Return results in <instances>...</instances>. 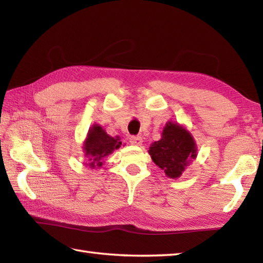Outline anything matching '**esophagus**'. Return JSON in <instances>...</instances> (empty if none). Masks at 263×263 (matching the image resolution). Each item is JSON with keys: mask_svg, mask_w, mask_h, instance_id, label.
<instances>
[{"mask_svg": "<svg viewBox=\"0 0 263 263\" xmlns=\"http://www.w3.org/2000/svg\"><path fill=\"white\" fill-rule=\"evenodd\" d=\"M130 142L132 144L140 146V144H142V138L140 136H132V137H130Z\"/></svg>", "mask_w": 263, "mask_h": 263, "instance_id": "1", "label": "esophagus"}]
</instances>
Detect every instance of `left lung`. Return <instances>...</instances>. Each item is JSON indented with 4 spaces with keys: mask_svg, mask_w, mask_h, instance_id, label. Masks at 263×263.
<instances>
[{
    "mask_svg": "<svg viewBox=\"0 0 263 263\" xmlns=\"http://www.w3.org/2000/svg\"><path fill=\"white\" fill-rule=\"evenodd\" d=\"M161 135L159 141L152 143L149 154L167 176L180 177L189 161L197 157L193 138L185 128L172 122L167 123Z\"/></svg>",
    "mask_w": 263,
    "mask_h": 263,
    "instance_id": "8db88e82",
    "label": "left lung"
}]
</instances>
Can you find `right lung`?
<instances>
[{
	"label": "right lung",
	"mask_w": 263,
	"mask_h": 263,
	"mask_svg": "<svg viewBox=\"0 0 263 263\" xmlns=\"http://www.w3.org/2000/svg\"><path fill=\"white\" fill-rule=\"evenodd\" d=\"M121 144L122 142L119 141V139L109 137L99 125H93L88 133L83 147L86 156L90 161L89 166H102L100 159L113 153L115 149H119Z\"/></svg>",
	"instance_id": "1"
}]
</instances>
